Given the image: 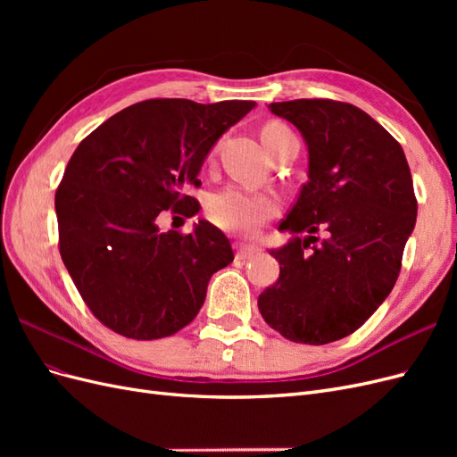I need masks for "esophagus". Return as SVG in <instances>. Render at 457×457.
I'll return each mask as SVG.
<instances>
[{"label": "esophagus", "mask_w": 457, "mask_h": 457, "mask_svg": "<svg viewBox=\"0 0 457 457\" xmlns=\"http://www.w3.org/2000/svg\"><path fill=\"white\" fill-rule=\"evenodd\" d=\"M261 253V247L257 244H237V257L238 259H250Z\"/></svg>", "instance_id": "obj_1"}]
</instances>
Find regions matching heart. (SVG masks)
I'll use <instances>...</instances> for the list:
<instances>
[{
  "mask_svg": "<svg viewBox=\"0 0 457 457\" xmlns=\"http://www.w3.org/2000/svg\"><path fill=\"white\" fill-rule=\"evenodd\" d=\"M289 135L294 133L278 121H270L261 128V141L267 152ZM276 212H278V202L272 195L237 185L220 188L207 200V215L219 228L228 232L250 234L267 219L276 215Z\"/></svg>",
  "mask_w": 457,
  "mask_h": 457,
  "instance_id": "1",
  "label": "heart"
}]
</instances>
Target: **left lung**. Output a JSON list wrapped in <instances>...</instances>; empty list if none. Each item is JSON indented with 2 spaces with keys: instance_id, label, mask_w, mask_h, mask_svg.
Masks as SVG:
<instances>
[{
  "instance_id": "left-lung-1",
  "label": "left lung",
  "mask_w": 457,
  "mask_h": 457,
  "mask_svg": "<svg viewBox=\"0 0 457 457\" xmlns=\"http://www.w3.org/2000/svg\"><path fill=\"white\" fill-rule=\"evenodd\" d=\"M269 110L299 129L309 181L280 223L292 238L269 252L280 276L257 305L286 339L331 343L361 328L398 278L418 217L410 168L389 131L349 103L297 99Z\"/></svg>"
}]
</instances>
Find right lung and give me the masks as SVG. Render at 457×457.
Segmentation results:
<instances>
[{
  "label": "right lung",
  "mask_w": 457,
  "mask_h": 457,
  "mask_svg": "<svg viewBox=\"0 0 457 457\" xmlns=\"http://www.w3.org/2000/svg\"><path fill=\"white\" fill-rule=\"evenodd\" d=\"M253 101L200 104L152 99L123 108L76 148L54 195L59 245L79 295L99 320L131 339H162L195 320L213 272L230 265L228 238L207 220L162 232L170 210L200 204L185 188L220 135Z\"/></svg>",
  "instance_id": "right-lung-1"
}]
</instances>
